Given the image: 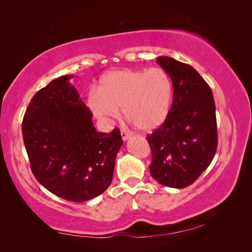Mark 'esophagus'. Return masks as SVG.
Listing matches in <instances>:
<instances>
[{"instance_id": "1", "label": "esophagus", "mask_w": 252, "mask_h": 252, "mask_svg": "<svg viewBox=\"0 0 252 252\" xmlns=\"http://www.w3.org/2000/svg\"><path fill=\"white\" fill-rule=\"evenodd\" d=\"M121 134H122V139H123V141H127L128 139L131 138V134L128 133V132L125 131V130H122Z\"/></svg>"}]
</instances>
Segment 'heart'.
Listing matches in <instances>:
<instances>
[{
	"mask_svg": "<svg viewBox=\"0 0 252 252\" xmlns=\"http://www.w3.org/2000/svg\"><path fill=\"white\" fill-rule=\"evenodd\" d=\"M172 83L163 68L120 69L101 79L97 93H90L88 106L95 117L112 120L123 108L125 118L142 131H152L168 116Z\"/></svg>",
	"mask_w": 252,
	"mask_h": 252,
	"instance_id": "b5f03b06",
	"label": "heart"
}]
</instances>
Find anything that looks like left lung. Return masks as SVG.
I'll return each instance as SVG.
<instances>
[{
    "mask_svg": "<svg viewBox=\"0 0 252 252\" xmlns=\"http://www.w3.org/2000/svg\"><path fill=\"white\" fill-rule=\"evenodd\" d=\"M169 74L173 100L164 123L147 135L151 177L159 184L184 188L207 169L218 147L216 105L211 88L192 66L157 58Z\"/></svg>",
    "mask_w": 252,
    "mask_h": 252,
    "instance_id": "8db88e82",
    "label": "left lung"
}]
</instances>
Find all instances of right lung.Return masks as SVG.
<instances>
[{
    "label": "right lung",
    "mask_w": 252,
    "mask_h": 252,
    "mask_svg": "<svg viewBox=\"0 0 252 252\" xmlns=\"http://www.w3.org/2000/svg\"><path fill=\"white\" fill-rule=\"evenodd\" d=\"M63 75L40 89L22 123L23 140L35 179L48 191L85 202L111 184L116 157L123 145L119 128L97 132L93 113Z\"/></svg>",
    "instance_id": "obj_1"
}]
</instances>
